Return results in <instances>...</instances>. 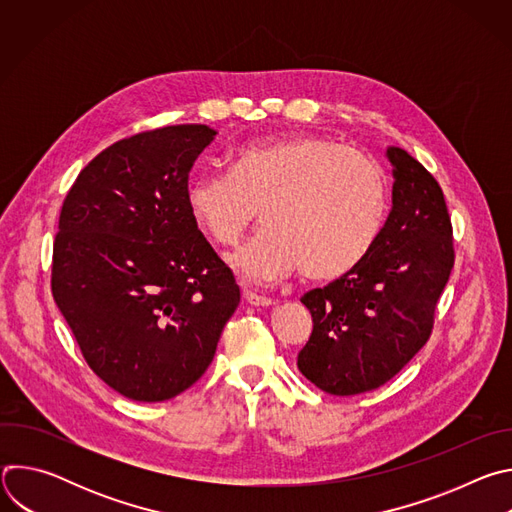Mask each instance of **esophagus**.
I'll list each match as a JSON object with an SVG mask.
<instances>
[{
  "label": "esophagus",
  "mask_w": 512,
  "mask_h": 512,
  "mask_svg": "<svg viewBox=\"0 0 512 512\" xmlns=\"http://www.w3.org/2000/svg\"><path fill=\"white\" fill-rule=\"evenodd\" d=\"M243 298H245V302L251 304V306H263V308H267V306H273V304H275L271 298L259 296V294H255V291H249V289L243 291Z\"/></svg>",
  "instance_id": "1"
}]
</instances>
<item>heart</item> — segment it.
Returning a JSON list of instances; mask_svg holds the SVG:
<instances>
[{
  "mask_svg": "<svg viewBox=\"0 0 512 512\" xmlns=\"http://www.w3.org/2000/svg\"><path fill=\"white\" fill-rule=\"evenodd\" d=\"M186 204L218 247L237 245L261 208L265 229L233 259L247 279L275 281L302 269L310 281H334L377 245L389 196L369 156L296 135L243 143L229 172L206 170L188 182Z\"/></svg>",
  "mask_w": 512,
  "mask_h": 512,
  "instance_id": "b5f03b06",
  "label": "heart"
}]
</instances>
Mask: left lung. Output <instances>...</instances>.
Here are the masks:
<instances>
[{"label":"left lung","mask_w":512,"mask_h":512,"mask_svg":"<svg viewBox=\"0 0 512 512\" xmlns=\"http://www.w3.org/2000/svg\"><path fill=\"white\" fill-rule=\"evenodd\" d=\"M393 164V208L354 271L304 294L314 330L300 373L330 395H358L391 381L431 336L435 306L454 267L452 221L437 180L403 148Z\"/></svg>","instance_id":"obj_1"}]
</instances>
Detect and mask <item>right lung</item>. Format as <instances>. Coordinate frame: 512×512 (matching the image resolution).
Listing matches in <instances>:
<instances>
[{
  "label": "right lung",
  "mask_w": 512,
  "mask_h": 512,
  "mask_svg": "<svg viewBox=\"0 0 512 512\" xmlns=\"http://www.w3.org/2000/svg\"><path fill=\"white\" fill-rule=\"evenodd\" d=\"M214 135L192 123L119 139L62 202L54 302L93 373L133 401L192 387L241 302L186 204L188 174Z\"/></svg>",
  "instance_id": "right-lung-1"
}]
</instances>
